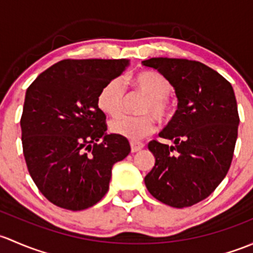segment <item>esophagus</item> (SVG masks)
<instances>
[{
	"label": "esophagus",
	"mask_w": 253,
	"mask_h": 253,
	"mask_svg": "<svg viewBox=\"0 0 253 253\" xmlns=\"http://www.w3.org/2000/svg\"><path fill=\"white\" fill-rule=\"evenodd\" d=\"M144 144L140 141H131L130 142V147H131V152H137L140 151L141 148H144Z\"/></svg>",
	"instance_id": "esophagus-1"
}]
</instances>
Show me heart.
<instances>
[{
	"instance_id": "1",
	"label": "heart",
	"mask_w": 253,
	"mask_h": 253,
	"mask_svg": "<svg viewBox=\"0 0 253 253\" xmlns=\"http://www.w3.org/2000/svg\"><path fill=\"white\" fill-rule=\"evenodd\" d=\"M131 85L147 97L142 103V116L121 114L109 123V130L113 134L136 141L155 131V117L160 121H168L174 114V106L169 95L171 84L163 75L155 72H139L132 75ZM126 95L124 84L119 78L109 80L101 87L97 95V106L109 116H116L122 109Z\"/></svg>"
}]
</instances>
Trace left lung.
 <instances>
[{"mask_svg": "<svg viewBox=\"0 0 253 253\" xmlns=\"http://www.w3.org/2000/svg\"><path fill=\"white\" fill-rule=\"evenodd\" d=\"M142 66L156 69L173 85L178 109L157 140L148 142L156 158L145 185L158 201L190 207L210 196L228 173L240 118L230 83L197 61L150 58Z\"/></svg>", "mask_w": 253, "mask_h": 253, "instance_id": "obj_1", "label": "left lung"}]
</instances>
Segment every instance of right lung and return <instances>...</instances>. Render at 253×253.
Segmentation results:
<instances>
[{
  "label": "right lung",
  "mask_w": 253,
  "mask_h": 253,
  "mask_svg": "<svg viewBox=\"0 0 253 253\" xmlns=\"http://www.w3.org/2000/svg\"><path fill=\"white\" fill-rule=\"evenodd\" d=\"M127 64L63 59L28 87L20 118L23 153L34 183L53 205L70 211L96 205L107 194L112 167L129 155L126 137L106 134V114L97 106L101 87Z\"/></svg>",
  "instance_id": "obj_1"
}]
</instances>
